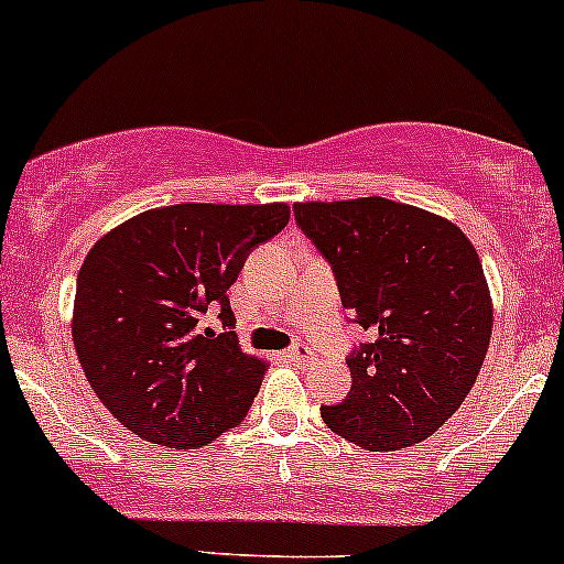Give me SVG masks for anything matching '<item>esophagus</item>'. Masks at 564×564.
<instances>
[{
    "label": "esophagus",
    "mask_w": 564,
    "mask_h": 564,
    "mask_svg": "<svg viewBox=\"0 0 564 564\" xmlns=\"http://www.w3.org/2000/svg\"><path fill=\"white\" fill-rule=\"evenodd\" d=\"M289 358H292L294 364H300V367H307V364H313L315 352L307 348L305 343H296V345H292V348H289Z\"/></svg>",
    "instance_id": "obj_1"
}]
</instances>
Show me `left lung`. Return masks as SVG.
Wrapping results in <instances>:
<instances>
[{
	"mask_svg": "<svg viewBox=\"0 0 564 564\" xmlns=\"http://www.w3.org/2000/svg\"><path fill=\"white\" fill-rule=\"evenodd\" d=\"M294 219L329 262L350 324L372 334L345 356L348 399L321 417L372 453L423 442L460 410L490 348L479 253L453 221L386 197L296 203Z\"/></svg>",
	"mask_w": 564,
	"mask_h": 564,
	"instance_id": "obj_1",
	"label": "left lung"
}]
</instances>
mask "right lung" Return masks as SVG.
Instances as JSON below:
<instances>
[{
	"instance_id": "obj_1",
	"label": "right lung",
	"mask_w": 564,
	"mask_h": 564,
	"mask_svg": "<svg viewBox=\"0 0 564 564\" xmlns=\"http://www.w3.org/2000/svg\"><path fill=\"white\" fill-rule=\"evenodd\" d=\"M286 225L283 203H178L133 216L93 246L77 275L74 348L128 431L189 449L249 414L268 364L238 348L227 289Z\"/></svg>"
}]
</instances>
